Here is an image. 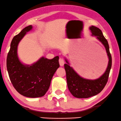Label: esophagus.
<instances>
[{
  "label": "esophagus",
  "mask_w": 121,
  "mask_h": 121,
  "mask_svg": "<svg viewBox=\"0 0 121 121\" xmlns=\"http://www.w3.org/2000/svg\"><path fill=\"white\" fill-rule=\"evenodd\" d=\"M59 64H60V65L61 66H64V60L63 59H62V58H60L59 59Z\"/></svg>",
  "instance_id": "34e87169"
}]
</instances>
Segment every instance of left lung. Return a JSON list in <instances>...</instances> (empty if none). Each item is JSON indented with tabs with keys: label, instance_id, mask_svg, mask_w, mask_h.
Segmentation results:
<instances>
[{
	"label": "left lung",
	"instance_id": "obj_1",
	"mask_svg": "<svg viewBox=\"0 0 121 121\" xmlns=\"http://www.w3.org/2000/svg\"><path fill=\"white\" fill-rule=\"evenodd\" d=\"M93 36L97 38L104 46L107 55L109 58L108 67L103 75L95 80H88L80 77L73 69L67 64H64L66 80L69 90L73 96L78 98H88L98 94L104 88L108 82V77L112 66V56L109 52L108 41L104 37L102 30L97 27L91 26L90 27Z\"/></svg>",
	"mask_w": 121,
	"mask_h": 121
}]
</instances>
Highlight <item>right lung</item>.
Masks as SVG:
<instances>
[{
	"instance_id": "obj_1",
	"label": "right lung",
	"mask_w": 121,
	"mask_h": 121,
	"mask_svg": "<svg viewBox=\"0 0 121 121\" xmlns=\"http://www.w3.org/2000/svg\"><path fill=\"white\" fill-rule=\"evenodd\" d=\"M28 26L12 39L7 58V68L14 88L19 94L30 98L41 97L49 88L51 79L59 68V57L50 60L42 57L30 66L24 65L17 56V46L19 41L32 30Z\"/></svg>"
}]
</instances>
